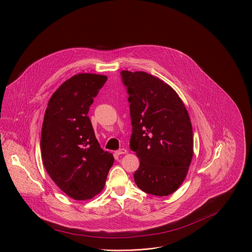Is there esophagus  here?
Segmentation results:
<instances>
[{
    "label": "esophagus",
    "instance_id": "esophagus-1",
    "mask_svg": "<svg viewBox=\"0 0 252 252\" xmlns=\"http://www.w3.org/2000/svg\"><path fill=\"white\" fill-rule=\"evenodd\" d=\"M126 149H125V148H121V149H119V150H117V151L115 152V154L118 155V156L123 155V154H126Z\"/></svg>",
    "mask_w": 252,
    "mask_h": 252
}]
</instances>
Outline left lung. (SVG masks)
<instances>
[{"label":"left lung","instance_id":"8db88e82","mask_svg":"<svg viewBox=\"0 0 252 252\" xmlns=\"http://www.w3.org/2000/svg\"><path fill=\"white\" fill-rule=\"evenodd\" d=\"M132 126L130 149L140 164L134 172L139 189L158 197L175 192L193 157L189 114L177 94L146 72L122 71Z\"/></svg>","mask_w":252,"mask_h":252}]
</instances>
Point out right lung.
Masks as SVG:
<instances>
[{
    "instance_id": "obj_1",
    "label": "right lung",
    "mask_w": 252,
    "mask_h": 252,
    "mask_svg": "<svg viewBox=\"0 0 252 252\" xmlns=\"http://www.w3.org/2000/svg\"><path fill=\"white\" fill-rule=\"evenodd\" d=\"M106 76L78 74L52 94L45 113L41 152L53 182L74 200L84 201L100 193L113 155L99 145L88 116Z\"/></svg>"
}]
</instances>
